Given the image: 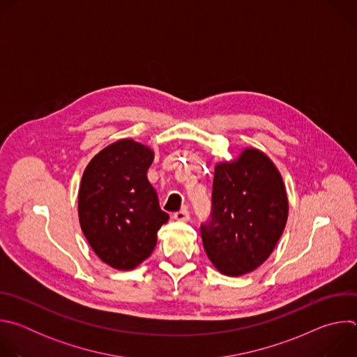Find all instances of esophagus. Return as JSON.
<instances>
[{
    "instance_id": "obj_1",
    "label": "esophagus",
    "mask_w": 357,
    "mask_h": 357,
    "mask_svg": "<svg viewBox=\"0 0 357 357\" xmlns=\"http://www.w3.org/2000/svg\"><path fill=\"white\" fill-rule=\"evenodd\" d=\"M189 218H190V215H189V211H188L186 208H183V209H181L179 212L174 213V219H176V220L186 222V220H189Z\"/></svg>"
}]
</instances>
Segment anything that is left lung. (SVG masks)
Returning a JSON list of instances; mask_svg holds the SVG:
<instances>
[{
    "label": "left lung",
    "mask_w": 357,
    "mask_h": 357,
    "mask_svg": "<svg viewBox=\"0 0 357 357\" xmlns=\"http://www.w3.org/2000/svg\"><path fill=\"white\" fill-rule=\"evenodd\" d=\"M288 218L282 178L263 152L248 148L215 171L212 212L200 226L203 247L226 275L256 270L273 252Z\"/></svg>",
    "instance_id": "obj_1"
}]
</instances>
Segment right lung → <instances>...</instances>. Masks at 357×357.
I'll list each match as a JSON object with an SVG mask.
<instances>
[{
    "label": "right lung",
    "instance_id": "1",
    "mask_svg": "<svg viewBox=\"0 0 357 357\" xmlns=\"http://www.w3.org/2000/svg\"><path fill=\"white\" fill-rule=\"evenodd\" d=\"M152 160L149 148L120 139L100 151L83 174L80 226L94 252L113 268L132 270L142 263L169 219L146 179Z\"/></svg>",
    "mask_w": 357,
    "mask_h": 357
}]
</instances>
